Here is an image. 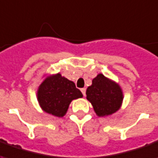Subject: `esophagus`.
Here are the masks:
<instances>
[{"instance_id": "34e87169", "label": "esophagus", "mask_w": 158, "mask_h": 158, "mask_svg": "<svg viewBox=\"0 0 158 158\" xmlns=\"http://www.w3.org/2000/svg\"><path fill=\"white\" fill-rule=\"evenodd\" d=\"M80 91H81L82 94H83L84 96H85V88H82V89H81Z\"/></svg>"}]
</instances>
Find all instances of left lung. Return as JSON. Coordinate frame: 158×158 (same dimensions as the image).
<instances>
[{
    "label": "left lung",
    "instance_id": "8db88e82",
    "mask_svg": "<svg viewBox=\"0 0 158 158\" xmlns=\"http://www.w3.org/2000/svg\"><path fill=\"white\" fill-rule=\"evenodd\" d=\"M85 94L99 117L116 112L123 101V93L119 85L101 73L93 79V84L87 88Z\"/></svg>",
    "mask_w": 158,
    "mask_h": 158
}]
</instances>
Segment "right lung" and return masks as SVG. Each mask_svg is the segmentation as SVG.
<instances>
[{
	"label": "right lung",
	"mask_w": 158,
	"mask_h": 158,
	"mask_svg": "<svg viewBox=\"0 0 158 158\" xmlns=\"http://www.w3.org/2000/svg\"><path fill=\"white\" fill-rule=\"evenodd\" d=\"M37 97L43 110L56 117H63L72 100L83 95L73 81L58 73L43 81L39 87Z\"/></svg>",
	"instance_id": "add662e5"
}]
</instances>
